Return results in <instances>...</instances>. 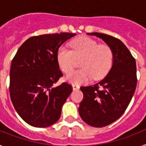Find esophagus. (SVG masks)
Listing matches in <instances>:
<instances>
[{
	"instance_id": "esophagus-1",
	"label": "esophagus",
	"mask_w": 146,
	"mask_h": 146,
	"mask_svg": "<svg viewBox=\"0 0 146 146\" xmlns=\"http://www.w3.org/2000/svg\"><path fill=\"white\" fill-rule=\"evenodd\" d=\"M79 88H80L79 86H77V85H76V84L72 85V89H73V90H78Z\"/></svg>"
}]
</instances>
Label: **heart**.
I'll list each match as a JSON object with an SVG mask.
<instances>
[{
	"instance_id": "obj_1",
	"label": "heart",
	"mask_w": 146,
	"mask_h": 146,
	"mask_svg": "<svg viewBox=\"0 0 146 146\" xmlns=\"http://www.w3.org/2000/svg\"><path fill=\"white\" fill-rule=\"evenodd\" d=\"M72 50L65 46L60 47L57 53L60 69L69 73L73 69L76 59L80 60L82 69L67 74L65 80L74 84L86 83L92 79H101L111 69L113 63V50L108 45H100L89 37H80L71 44Z\"/></svg>"
}]
</instances>
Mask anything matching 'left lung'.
Returning <instances> with one entry per match:
<instances>
[{
	"label": "left lung",
	"instance_id": "obj_1",
	"mask_svg": "<svg viewBox=\"0 0 146 146\" xmlns=\"http://www.w3.org/2000/svg\"><path fill=\"white\" fill-rule=\"evenodd\" d=\"M100 38L112 49L113 63L108 74L98 83L80 87L83 99L79 114L94 127L106 126L123 115L137 86L136 62L121 40L100 33H87Z\"/></svg>",
	"mask_w": 146,
	"mask_h": 146
}]
</instances>
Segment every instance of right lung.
<instances>
[{
    "mask_svg": "<svg viewBox=\"0 0 146 146\" xmlns=\"http://www.w3.org/2000/svg\"><path fill=\"white\" fill-rule=\"evenodd\" d=\"M73 33L44 34L27 39L11 61L9 93L15 110L29 125L47 127L56 123L72 86L55 84L63 76L57 53Z\"/></svg>",
    "mask_w": 146,
    "mask_h": 146,
    "instance_id": "1",
    "label": "right lung"
}]
</instances>
